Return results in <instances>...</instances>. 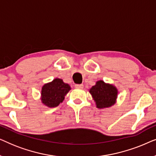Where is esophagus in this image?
<instances>
[{"instance_id": "esophagus-1", "label": "esophagus", "mask_w": 156, "mask_h": 156, "mask_svg": "<svg viewBox=\"0 0 156 156\" xmlns=\"http://www.w3.org/2000/svg\"><path fill=\"white\" fill-rule=\"evenodd\" d=\"M74 87H75V88H76V89H83L84 85L83 84H75L74 85Z\"/></svg>"}]
</instances>
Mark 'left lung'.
Wrapping results in <instances>:
<instances>
[{"mask_svg": "<svg viewBox=\"0 0 156 156\" xmlns=\"http://www.w3.org/2000/svg\"><path fill=\"white\" fill-rule=\"evenodd\" d=\"M98 108H108L116 103L118 89L114 85L106 84L102 80L97 81L96 84L89 89Z\"/></svg>", "mask_w": 156, "mask_h": 156, "instance_id": "obj_1", "label": "left lung"}]
</instances>
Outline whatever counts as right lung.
<instances>
[{
	"label": "right lung",
	"instance_id": "add662e5",
	"mask_svg": "<svg viewBox=\"0 0 156 156\" xmlns=\"http://www.w3.org/2000/svg\"><path fill=\"white\" fill-rule=\"evenodd\" d=\"M71 87L59 78L55 79L51 82L47 83L42 87V103L48 107H56L63 101L65 97Z\"/></svg>",
	"mask_w": 156,
	"mask_h": 156
}]
</instances>
